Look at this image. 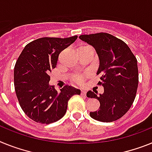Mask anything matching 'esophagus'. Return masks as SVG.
I'll return each instance as SVG.
<instances>
[{"label": "esophagus", "instance_id": "1", "mask_svg": "<svg viewBox=\"0 0 152 152\" xmlns=\"http://www.w3.org/2000/svg\"><path fill=\"white\" fill-rule=\"evenodd\" d=\"M86 94H87L86 91L81 90V95H82V96H86Z\"/></svg>", "mask_w": 152, "mask_h": 152}]
</instances>
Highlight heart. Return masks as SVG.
Listing matches in <instances>:
<instances>
[{"label": "heart", "instance_id": "obj_1", "mask_svg": "<svg viewBox=\"0 0 152 152\" xmlns=\"http://www.w3.org/2000/svg\"><path fill=\"white\" fill-rule=\"evenodd\" d=\"M77 81H81V77H77Z\"/></svg>", "mask_w": 152, "mask_h": 152}]
</instances>
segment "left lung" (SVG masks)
Instances as JSON below:
<instances>
[{
  "label": "left lung",
  "instance_id": "obj_1",
  "mask_svg": "<svg viewBox=\"0 0 152 152\" xmlns=\"http://www.w3.org/2000/svg\"><path fill=\"white\" fill-rule=\"evenodd\" d=\"M81 41L91 45L99 58L97 75H101L98 84L104 87V93L91 91L87 97L100 102L98 111L90 112L94 120L111 122L121 118L135 98L138 85L137 59L123 41L107 33L81 35Z\"/></svg>",
  "mask_w": 152,
  "mask_h": 152
}]
</instances>
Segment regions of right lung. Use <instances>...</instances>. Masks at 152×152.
<instances>
[{
	"mask_svg": "<svg viewBox=\"0 0 152 152\" xmlns=\"http://www.w3.org/2000/svg\"><path fill=\"white\" fill-rule=\"evenodd\" d=\"M77 36L67 38L41 37L24 47L14 71L17 98L24 113L36 122L50 124L60 120L67 103L81 91L66 85L55 90L49 85V73L55 68L59 54L73 44Z\"/></svg>",
	"mask_w": 152,
	"mask_h": 152,
	"instance_id": "obj_1",
	"label": "right lung"
}]
</instances>
